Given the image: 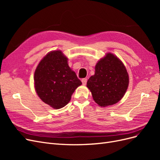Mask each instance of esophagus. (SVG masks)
Wrapping results in <instances>:
<instances>
[{"mask_svg":"<svg viewBox=\"0 0 160 160\" xmlns=\"http://www.w3.org/2000/svg\"><path fill=\"white\" fill-rule=\"evenodd\" d=\"M87 79L86 78H84V79H83L81 80V81H82V83H83V85H86V83H87Z\"/></svg>","mask_w":160,"mask_h":160,"instance_id":"esophagus-1","label":"esophagus"}]
</instances>
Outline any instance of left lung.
<instances>
[{
    "label": "left lung",
    "instance_id": "obj_1",
    "mask_svg": "<svg viewBox=\"0 0 160 160\" xmlns=\"http://www.w3.org/2000/svg\"><path fill=\"white\" fill-rule=\"evenodd\" d=\"M129 75L126 68L118 58L108 53L95 65V75L87 83L93 100L101 107L118 103L126 92Z\"/></svg>",
    "mask_w": 160,
    "mask_h": 160
}]
</instances>
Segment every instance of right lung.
Segmentation results:
<instances>
[{
    "mask_svg": "<svg viewBox=\"0 0 160 160\" xmlns=\"http://www.w3.org/2000/svg\"><path fill=\"white\" fill-rule=\"evenodd\" d=\"M67 60L61 51H51L40 61L34 75L37 95L43 102L56 109L65 107L82 84Z\"/></svg>",
    "mask_w": 160,
    "mask_h": 160,
    "instance_id": "right-lung-1",
    "label": "right lung"
}]
</instances>
